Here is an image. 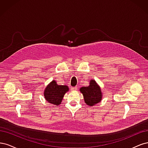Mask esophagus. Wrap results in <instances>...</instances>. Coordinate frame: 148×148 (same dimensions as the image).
<instances>
[{
	"instance_id": "34e87169",
	"label": "esophagus",
	"mask_w": 148,
	"mask_h": 148,
	"mask_svg": "<svg viewBox=\"0 0 148 148\" xmlns=\"http://www.w3.org/2000/svg\"><path fill=\"white\" fill-rule=\"evenodd\" d=\"M77 86H75V87H71V89L72 91H77Z\"/></svg>"
}]
</instances>
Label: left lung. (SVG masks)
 Masks as SVG:
<instances>
[{
    "mask_svg": "<svg viewBox=\"0 0 148 148\" xmlns=\"http://www.w3.org/2000/svg\"><path fill=\"white\" fill-rule=\"evenodd\" d=\"M79 91L83 94L84 102L89 106H95L102 101L101 88L95 79H90L89 86L82 87Z\"/></svg>",
    "mask_w": 148,
    "mask_h": 148,
    "instance_id": "left-lung-1",
    "label": "left lung"
}]
</instances>
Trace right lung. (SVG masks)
<instances>
[{
    "instance_id": "right-lung-1",
    "label": "right lung",
    "mask_w": 148,
    "mask_h": 148,
    "mask_svg": "<svg viewBox=\"0 0 148 148\" xmlns=\"http://www.w3.org/2000/svg\"><path fill=\"white\" fill-rule=\"evenodd\" d=\"M69 91L68 86L58 84L56 80L53 79L44 89V96L48 102L59 106L61 104L65 94Z\"/></svg>"
}]
</instances>
